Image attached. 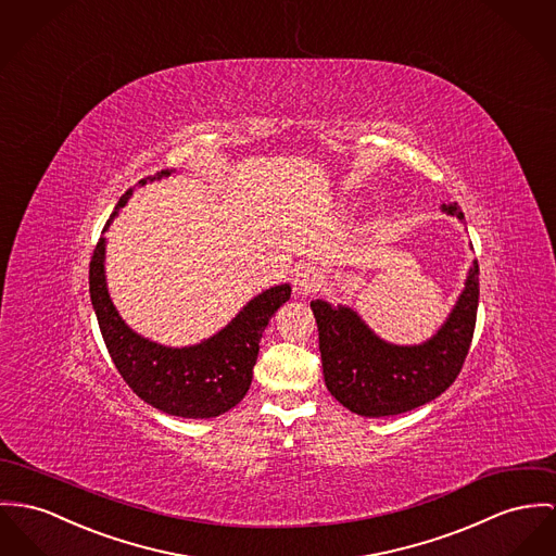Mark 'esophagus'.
I'll list each match as a JSON object with an SVG mask.
<instances>
[{
	"label": "esophagus",
	"instance_id": "obj_1",
	"mask_svg": "<svg viewBox=\"0 0 556 556\" xmlns=\"http://www.w3.org/2000/svg\"><path fill=\"white\" fill-rule=\"evenodd\" d=\"M321 283H324L321 268H317L313 264H302V266L296 268V273H294V288H296V292L302 294V296H306L311 292H317L321 288Z\"/></svg>",
	"mask_w": 556,
	"mask_h": 556
}]
</instances>
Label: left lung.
<instances>
[{
  "mask_svg": "<svg viewBox=\"0 0 556 556\" xmlns=\"http://www.w3.org/2000/svg\"><path fill=\"white\" fill-rule=\"evenodd\" d=\"M440 210L464 219L457 203H442ZM311 311L326 387L342 406L372 419L408 413L444 393L466 362L478 311V262L471 260L464 290L444 324L419 344L383 341L346 304L311 300Z\"/></svg>",
  "mask_w": 556,
  "mask_h": 556,
  "instance_id": "1",
  "label": "left lung"
}]
</instances>
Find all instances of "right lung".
Instances as JSON below:
<instances>
[{
	"label": "right lung",
	"instance_id": "add662e5",
	"mask_svg": "<svg viewBox=\"0 0 556 556\" xmlns=\"http://www.w3.org/2000/svg\"><path fill=\"white\" fill-rule=\"evenodd\" d=\"M173 173L167 169L150 175L139 186ZM130 194L132 190H127L121 197L103 235ZM103 235L90 257V302L105 346L128 387L143 402L173 417L212 419L235 408L252 384L264 328L277 308L290 300V283L273 286L254 296L214 337L188 346H167L137 334L114 306L105 279L108 239Z\"/></svg>",
	"mask_w": 556,
	"mask_h": 556
}]
</instances>
